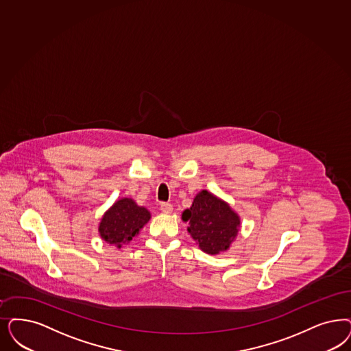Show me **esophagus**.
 Here are the masks:
<instances>
[{
    "mask_svg": "<svg viewBox=\"0 0 351 351\" xmlns=\"http://www.w3.org/2000/svg\"><path fill=\"white\" fill-rule=\"evenodd\" d=\"M160 210H162V213H165V214H169V213H172L173 206L169 204V202H162V204H160Z\"/></svg>",
    "mask_w": 351,
    "mask_h": 351,
    "instance_id": "esophagus-1",
    "label": "esophagus"
}]
</instances>
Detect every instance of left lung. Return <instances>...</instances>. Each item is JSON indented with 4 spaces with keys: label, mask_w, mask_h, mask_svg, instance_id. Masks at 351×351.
I'll list each match as a JSON object with an SVG mask.
<instances>
[{
    "label": "left lung",
    "mask_w": 351,
    "mask_h": 351,
    "mask_svg": "<svg viewBox=\"0 0 351 351\" xmlns=\"http://www.w3.org/2000/svg\"><path fill=\"white\" fill-rule=\"evenodd\" d=\"M182 220L189 221L188 232L207 254L227 250L240 226L239 215L228 204L207 191L195 195L193 205L182 213Z\"/></svg>",
    "instance_id": "1"
}]
</instances>
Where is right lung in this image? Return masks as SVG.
<instances>
[{
  "mask_svg": "<svg viewBox=\"0 0 351 351\" xmlns=\"http://www.w3.org/2000/svg\"><path fill=\"white\" fill-rule=\"evenodd\" d=\"M149 219L150 213L145 207L136 205L131 198H123L105 213L98 230L102 240L121 247V243L132 240Z\"/></svg>",
  "mask_w": 351,
  "mask_h": 351,
  "instance_id": "right-lung-1",
  "label": "right lung"
}]
</instances>
